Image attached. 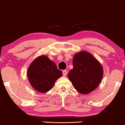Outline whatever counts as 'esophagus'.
<instances>
[{
  "label": "esophagus",
  "instance_id": "obj_1",
  "mask_svg": "<svg viewBox=\"0 0 125 125\" xmlns=\"http://www.w3.org/2000/svg\"><path fill=\"white\" fill-rule=\"evenodd\" d=\"M62 74H63V76H65L66 74H67V71H66V70H64V71H62Z\"/></svg>",
  "mask_w": 125,
  "mask_h": 125
}]
</instances>
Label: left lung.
Instances as JSON below:
<instances>
[{
	"label": "left lung",
	"mask_w": 125,
	"mask_h": 125,
	"mask_svg": "<svg viewBox=\"0 0 125 125\" xmlns=\"http://www.w3.org/2000/svg\"><path fill=\"white\" fill-rule=\"evenodd\" d=\"M73 65L68 77L77 91L83 94L93 91L103 77V68L98 61L86 51L80 52L74 56Z\"/></svg>",
	"instance_id": "1"
}]
</instances>
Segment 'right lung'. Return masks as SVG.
<instances>
[{
    "label": "right lung",
    "instance_id": "right-lung-1",
    "mask_svg": "<svg viewBox=\"0 0 125 125\" xmlns=\"http://www.w3.org/2000/svg\"><path fill=\"white\" fill-rule=\"evenodd\" d=\"M62 74V72L57 69L55 63L44 55L39 56L32 61L27 71L31 85L40 93L49 91Z\"/></svg>",
    "mask_w": 125,
    "mask_h": 125
}]
</instances>
